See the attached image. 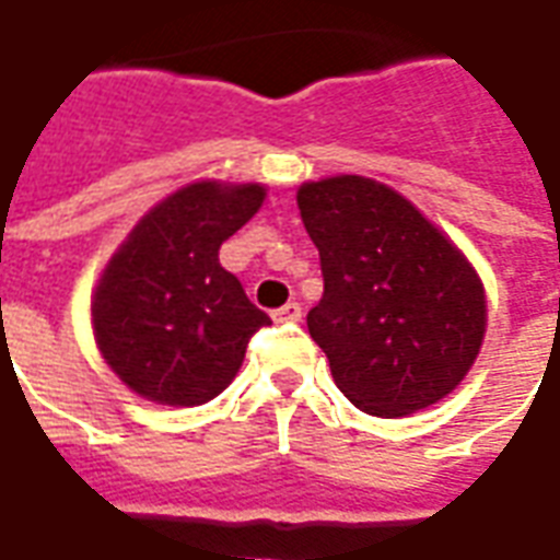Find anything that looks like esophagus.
<instances>
[{
	"label": "esophagus",
	"instance_id": "obj_1",
	"mask_svg": "<svg viewBox=\"0 0 560 560\" xmlns=\"http://www.w3.org/2000/svg\"><path fill=\"white\" fill-rule=\"evenodd\" d=\"M272 317H276L279 324H296V320L303 317V308H300V303H288V305H281V308H276Z\"/></svg>",
	"mask_w": 560,
	"mask_h": 560
}]
</instances>
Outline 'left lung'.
<instances>
[{
	"mask_svg": "<svg viewBox=\"0 0 560 560\" xmlns=\"http://www.w3.org/2000/svg\"><path fill=\"white\" fill-rule=\"evenodd\" d=\"M296 207L324 272L305 320L336 387L387 420L453 393L486 332V291L468 257L411 200L365 176L303 183Z\"/></svg>",
	"mask_w": 560,
	"mask_h": 560,
	"instance_id": "1",
	"label": "left lung"
}]
</instances>
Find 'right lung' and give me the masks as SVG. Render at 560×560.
I'll return each instance as SVG.
<instances>
[{
  "label": "right lung",
  "instance_id": "obj_1",
  "mask_svg": "<svg viewBox=\"0 0 560 560\" xmlns=\"http://www.w3.org/2000/svg\"><path fill=\"white\" fill-rule=\"evenodd\" d=\"M264 197L257 183L185 185L149 209L116 248L92 293V329L128 389L191 408L236 377L248 339L269 317L221 267L219 248Z\"/></svg>",
  "mask_w": 560,
  "mask_h": 560
}]
</instances>
